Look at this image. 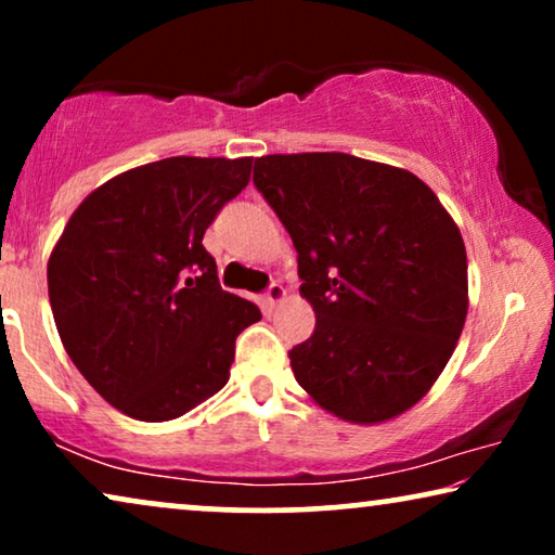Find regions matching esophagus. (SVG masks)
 <instances>
[{
    "label": "esophagus",
    "instance_id": "34e87169",
    "mask_svg": "<svg viewBox=\"0 0 555 555\" xmlns=\"http://www.w3.org/2000/svg\"><path fill=\"white\" fill-rule=\"evenodd\" d=\"M285 287L283 285H278V283H272L268 291H264V310H272L278 306V302H283L285 300Z\"/></svg>",
    "mask_w": 555,
    "mask_h": 555
}]
</instances>
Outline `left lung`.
<instances>
[{
  "mask_svg": "<svg viewBox=\"0 0 555 555\" xmlns=\"http://www.w3.org/2000/svg\"><path fill=\"white\" fill-rule=\"evenodd\" d=\"M255 186L298 249L315 331L291 351L298 384L351 424L412 409L442 374L467 318V253L412 171L351 154H270Z\"/></svg>",
  "mask_w": 555,
  "mask_h": 555,
  "instance_id": "1",
  "label": "left lung"
}]
</instances>
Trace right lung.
Returning <instances> with one entry per match:
<instances>
[{"label":"right lung","mask_w":555,"mask_h":555,"mask_svg":"<svg viewBox=\"0 0 555 555\" xmlns=\"http://www.w3.org/2000/svg\"><path fill=\"white\" fill-rule=\"evenodd\" d=\"M253 158L171 156L90 192L48 260L52 315L86 382L141 422H169L230 382L260 308L219 287L202 245Z\"/></svg>","instance_id":"add662e5"}]
</instances>
